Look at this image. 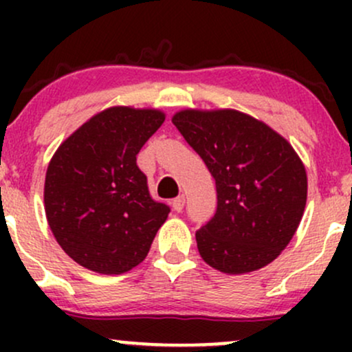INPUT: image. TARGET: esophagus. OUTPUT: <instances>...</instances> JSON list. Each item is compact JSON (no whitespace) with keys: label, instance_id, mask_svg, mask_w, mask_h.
Segmentation results:
<instances>
[{"label":"esophagus","instance_id":"esophagus-1","mask_svg":"<svg viewBox=\"0 0 352 352\" xmlns=\"http://www.w3.org/2000/svg\"><path fill=\"white\" fill-rule=\"evenodd\" d=\"M184 205H185V197H184V195L177 197V199L172 200V208L175 210V212H182V208H184Z\"/></svg>","mask_w":352,"mask_h":352}]
</instances>
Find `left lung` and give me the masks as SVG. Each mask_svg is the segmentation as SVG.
Instances as JSON below:
<instances>
[{"label": "left lung", "instance_id": "left-lung-1", "mask_svg": "<svg viewBox=\"0 0 352 352\" xmlns=\"http://www.w3.org/2000/svg\"><path fill=\"white\" fill-rule=\"evenodd\" d=\"M172 122L215 179L217 213L195 233L205 263L243 274L276 260L308 197L306 168L292 144L235 109H184Z\"/></svg>", "mask_w": 352, "mask_h": 352}]
</instances>
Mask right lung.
<instances>
[{"instance_id": "right-lung-1", "label": "right lung", "mask_w": 352, "mask_h": 352, "mask_svg": "<svg viewBox=\"0 0 352 352\" xmlns=\"http://www.w3.org/2000/svg\"><path fill=\"white\" fill-rule=\"evenodd\" d=\"M159 109L114 106L84 122L47 165L44 210L60 248L100 274L142 263L170 208L152 200L137 153L164 124Z\"/></svg>"}]
</instances>
